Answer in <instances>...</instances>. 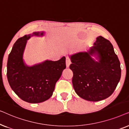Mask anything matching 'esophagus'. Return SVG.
I'll return each mask as SVG.
<instances>
[{"instance_id": "34e87169", "label": "esophagus", "mask_w": 129, "mask_h": 129, "mask_svg": "<svg viewBox=\"0 0 129 129\" xmlns=\"http://www.w3.org/2000/svg\"><path fill=\"white\" fill-rule=\"evenodd\" d=\"M70 63H71V61H70V60L69 59L68 57H66V68H68L69 67Z\"/></svg>"}]
</instances>
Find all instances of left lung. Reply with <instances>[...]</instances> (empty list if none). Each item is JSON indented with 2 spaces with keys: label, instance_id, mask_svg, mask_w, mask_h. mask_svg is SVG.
<instances>
[{
  "label": "left lung",
  "instance_id": "obj_1",
  "mask_svg": "<svg viewBox=\"0 0 129 129\" xmlns=\"http://www.w3.org/2000/svg\"><path fill=\"white\" fill-rule=\"evenodd\" d=\"M75 92L86 100L98 102L111 96L121 77L120 63L110 41L101 36L93 46L69 56Z\"/></svg>",
  "mask_w": 129,
  "mask_h": 129
}]
</instances>
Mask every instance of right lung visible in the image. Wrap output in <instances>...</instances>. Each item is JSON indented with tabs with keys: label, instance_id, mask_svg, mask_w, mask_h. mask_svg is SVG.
Returning <instances> with one entry per match:
<instances>
[{
	"label": "right lung",
	"instance_id": "obj_1",
	"mask_svg": "<svg viewBox=\"0 0 129 129\" xmlns=\"http://www.w3.org/2000/svg\"><path fill=\"white\" fill-rule=\"evenodd\" d=\"M45 31H34L18 39L9 54L7 77L9 85L21 99L38 103L52 96L55 84L66 68V57L57 61L46 60L31 66L23 59L27 40L33 36L43 37Z\"/></svg>",
	"mask_w": 129,
	"mask_h": 129
}]
</instances>
